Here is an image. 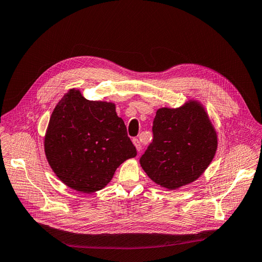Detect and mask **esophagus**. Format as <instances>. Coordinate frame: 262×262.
I'll use <instances>...</instances> for the list:
<instances>
[{
	"instance_id": "1",
	"label": "esophagus",
	"mask_w": 262,
	"mask_h": 262,
	"mask_svg": "<svg viewBox=\"0 0 262 262\" xmlns=\"http://www.w3.org/2000/svg\"><path fill=\"white\" fill-rule=\"evenodd\" d=\"M132 142H133L134 146H136V148H137L138 152H140L141 148H142V146H141V142L139 141V139H136V138H134V139L132 140Z\"/></svg>"
}]
</instances>
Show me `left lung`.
I'll return each instance as SVG.
<instances>
[{
	"instance_id": "obj_1",
	"label": "left lung",
	"mask_w": 262,
	"mask_h": 262,
	"mask_svg": "<svg viewBox=\"0 0 262 262\" xmlns=\"http://www.w3.org/2000/svg\"><path fill=\"white\" fill-rule=\"evenodd\" d=\"M153 141L140 158L142 168L157 185L177 189L201 176L217 147L216 133L200 104L157 110Z\"/></svg>"
}]
</instances>
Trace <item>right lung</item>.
<instances>
[{"label": "right lung", "instance_id": "right-lung-1", "mask_svg": "<svg viewBox=\"0 0 262 262\" xmlns=\"http://www.w3.org/2000/svg\"><path fill=\"white\" fill-rule=\"evenodd\" d=\"M45 152L58 178L85 193L104 188L119 166L137 155L115 105L87 100L75 90L53 110Z\"/></svg>", "mask_w": 262, "mask_h": 262}]
</instances>
